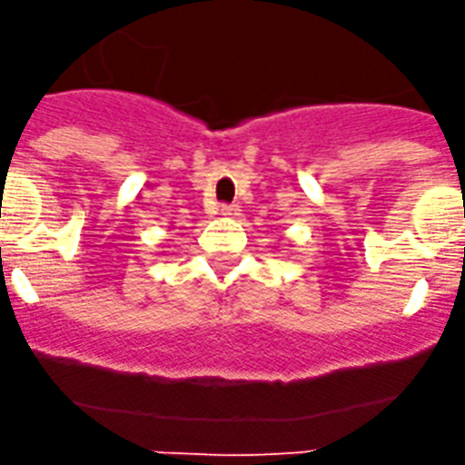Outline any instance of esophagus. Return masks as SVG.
I'll return each instance as SVG.
<instances>
[{"label":"esophagus","instance_id":"1","mask_svg":"<svg viewBox=\"0 0 465 465\" xmlns=\"http://www.w3.org/2000/svg\"><path fill=\"white\" fill-rule=\"evenodd\" d=\"M222 214H224V217H239V204H222Z\"/></svg>","mask_w":465,"mask_h":465}]
</instances>
